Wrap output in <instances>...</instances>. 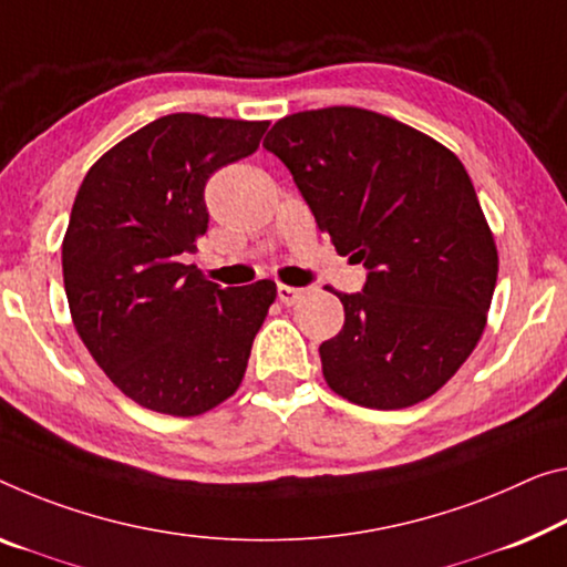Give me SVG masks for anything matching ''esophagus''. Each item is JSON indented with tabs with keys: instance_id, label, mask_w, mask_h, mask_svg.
<instances>
[{
	"instance_id": "34e87169",
	"label": "esophagus",
	"mask_w": 567,
	"mask_h": 567,
	"mask_svg": "<svg viewBox=\"0 0 567 567\" xmlns=\"http://www.w3.org/2000/svg\"><path fill=\"white\" fill-rule=\"evenodd\" d=\"M301 296H303V289H296V286L278 284V299H281V303H286V307H293V303L299 301Z\"/></svg>"
}]
</instances>
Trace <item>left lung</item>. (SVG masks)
I'll return each instance as SVG.
<instances>
[{
  "label": "left lung",
  "instance_id": "left-lung-1",
  "mask_svg": "<svg viewBox=\"0 0 567 567\" xmlns=\"http://www.w3.org/2000/svg\"><path fill=\"white\" fill-rule=\"evenodd\" d=\"M264 146L293 174L339 256L368 266L321 342L337 395L400 411L431 398L474 352L499 271L489 223L458 156L382 113L332 106L276 121Z\"/></svg>",
  "mask_w": 567,
  "mask_h": 567
}]
</instances>
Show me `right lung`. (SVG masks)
<instances>
[{
  "label": "right lung",
  "instance_id": "right-lung-1",
  "mask_svg": "<svg viewBox=\"0 0 567 567\" xmlns=\"http://www.w3.org/2000/svg\"><path fill=\"white\" fill-rule=\"evenodd\" d=\"M268 121L169 113L101 156L63 238L68 307L83 344L126 398L193 417L240 388L276 301L271 278L220 289L197 266L205 182L254 154Z\"/></svg>",
  "mask_w": 567,
  "mask_h": 567
}]
</instances>
